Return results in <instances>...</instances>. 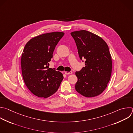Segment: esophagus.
I'll list each match as a JSON object with an SVG mask.
<instances>
[{"mask_svg": "<svg viewBox=\"0 0 133 133\" xmlns=\"http://www.w3.org/2000/svg\"><path fill=\"white\" fill-rule=\"evenodd\" d=\"M65 73L66 75H69V74H71L72 72V71H66Z\"/></svg>", "mask_w": 133, "mask_h": 133, "instance_id": "esophagus-1", "label": "esophagus"}]
</instances>
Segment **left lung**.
Here are the masks:
<instances>
[{
    "label": "left lung",
    "instance_id": "8db88e82",
    "mask_svg": "<svg viewBox=\"0 0 133 133\" xmlns=\"http://www.w3.org/2000/svg\"><path fill=\"white\" fill-rule=\"evenodd\" d=\"M85 67L75 74L78 81L76 90L85 97L100 95L107 87L112 68L111 56L106 42L100 36L86 30L70 33Z\"/></svg>",
    "mask_w": 133,
    "mask_h": 133
}]
</instances>
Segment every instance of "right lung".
<instances>
[{"label":"right lung","mask_w":133,"mask_h":133,"mask_svg":"<svg viewBox=\"0 0 133 133\" xmlns=\"http://www.w3.org/2000/svg\"><path fill=\"white\" fill-rule=\"evenodd\" d=\"M64 33L43 34L31 39L25 45L21 59L24 83L29 90L40 98H48L58 90L64 77L55 68H49L55 48Z\"/></svg>","instance_id":"add662e5"}]
</instances>
